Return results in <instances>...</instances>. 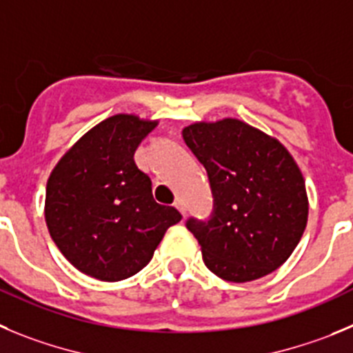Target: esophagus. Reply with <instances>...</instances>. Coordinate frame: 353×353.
Segmentation results:
<instances>
[{"label":"esophagus","instance_id":"obj_1","mask_svg":"<svg viewBox=\"0 0 353 353\" xmlns=\"http://www.w3.org/2000/svg\"><path fill=\"white\" fill-rule=\"evenodd\" d=\"M174 205H176V209H177V211L181 212V214H183V216H186V205H184V202H183V200H181V199H177L176 202H174Z\"/></svg>","mask_w":353,"mask_h":353}]
</instances>
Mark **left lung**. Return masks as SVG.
<instances>
[{"instance_id":"1","label":"left lung","mask_w":353,"mask_h":353,"mask_svg":"<svg viewBox=\"0 0 353 353\" xmlns=\"http://www.w3.org/2000/svg\"><path fill=\"white\" fill-rule=\"evenodd\" d=\"M214 196L209 221L188 220L209 271L234 283L271 274L299 244L307 223L303 172L272 135L236 117L184 126Z\"/></svg>"}]
</instances>
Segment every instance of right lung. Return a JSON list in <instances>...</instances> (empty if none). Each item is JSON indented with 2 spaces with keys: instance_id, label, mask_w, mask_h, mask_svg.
<instances>
[{
  "instance_id": "1",
  "label": "right lung",
  "mask_w": 353,
  "mask_h": 353,
  "mask_svg": "<svg viewBox=\"0 0 353 353\" xmlns=\"http://www.w3.org/2000/svg\"><path fill=\"white\" fill-rule=\"evenodd\" d=\"M158 119L114 114L85 132L50 172L46 223L75 269L100 281H121L153 259L176 208L158 204L151 179L133 160Z\"/></svg>"
}]
</instances>
